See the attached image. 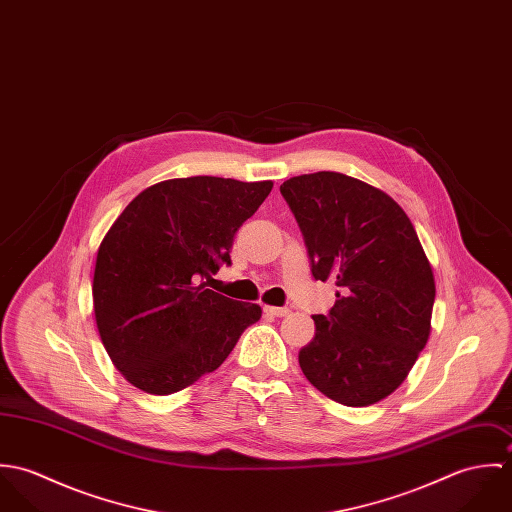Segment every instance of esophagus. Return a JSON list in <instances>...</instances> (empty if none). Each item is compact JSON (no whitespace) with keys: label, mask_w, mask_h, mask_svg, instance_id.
Instances as JSON below:
<instances>
[{"label":"esophagus","mask_w":512,"mask_h":512,"mask_svg":"<svg viewBox=\"0 0 512 512\" xmlns=\"http://www.w3.org/2000/svg\"><path fill=\"white\" fill-rule=\"evenodd\" d=\"M264 311L268 313V315H272V317H286V315H290V311L292 309H288V307H264Z\"/></svg>","instance_id":"34e87169"}]
</instances>
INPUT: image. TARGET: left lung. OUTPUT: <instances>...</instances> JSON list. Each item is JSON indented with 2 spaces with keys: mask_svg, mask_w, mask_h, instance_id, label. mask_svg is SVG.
I'll return each instance as SVG.
<instances>
[{
  "mask_svg": "<svg viewBox=\"0 0 512 512\" xmlns=\"http://www.w3.org/2000/svg\"><path fill=\"white\" fill-rule=\"evenodd\" d=\"M280 193L313 278L339 286L329 313L313 315L299 366L339 404H376L404 382L432 329L436 284L418 234L394 199L343 173L292 177Z\"/></svg>",
  "mask_w": 512,
  "mask_h": 512,
  "instance_id": "obj_1",
  "label": "left lung"
}]
</instances>
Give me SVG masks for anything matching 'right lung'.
<instances>
[{"label":"right lung","instance_id":"1","mask_svg":"<svg viewBox=\"0 0 512 512\" xmlns=\"http://www.w3.org/2000/svg\"><path fill=\"white\" fill-rule=\"evenodd\" d=\"M274 183L222 177L169 179L147 187L104 236L92 299L114 366L147 394H173L217 370L246 327L262 317L207 288L230 266L236 230Z\"/></svg>","mask_w":512,"mask_h":512}]
</instances>
